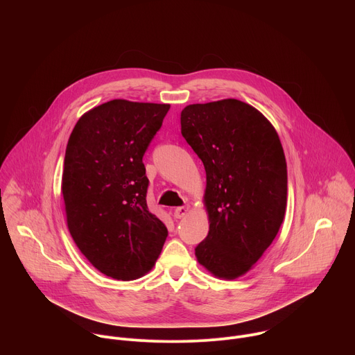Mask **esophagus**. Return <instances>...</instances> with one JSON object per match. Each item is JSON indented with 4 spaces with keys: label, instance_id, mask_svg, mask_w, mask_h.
<instances>
[{
    "label": "esophagus",
    "instance_id": "esophagus-1",
    "mask_svg": "<svg viewBox=\"0 0 355 355\" xmlns=\"http://www.w3.org/2000/svg\"><path fill=\"white\" fill-rule=\"evenodd\" d=\"M188 211L189 209L187 207H178V208L174 209V218L175 219H181V218H184L188 214Z\"/></svg>",
    "mask_w": 355,
    "mask_h": 355
}]
</instances>
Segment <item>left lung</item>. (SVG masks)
I'll return each instance as SVG.
<instances>
[{"instance_id": "left-lung-1", "label": "left lung", "mask_w": 355, "mask_h": 355, "mask_svg": "<svg viewBox=\"0 0 355 355\" xmlns=\"http://www.w3.org/2000/svg\"><path fill=\"white\" fill-rule=\"evenodd\" d=\"M181 133L207 171L211 225L195 256L214 275L234 279L257 263L284 220L281 140L263 114L237 99L185 107Z\"/></svg>"}]
</instances>
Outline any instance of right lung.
I'll return each mask as SVG.
<instances>
[{
    "label": "right lung",
    "instance_id": "add662e5",
    "mask_svg": "<svg viewBox=\"0 0 355 355\" xmlns=\"http://www.w3.org/2000/svg\"><path fill=\"white\" fill-rule=\"evenodd\" d=\"M168 110L114 99L84 114L67 143L62 192L70 234L87 260L115 279L147 272L168 234L147 208L143 164Z\"/></svg>",
    "mask_w": 355,
    "mask_h": 355
}]
</instances>
